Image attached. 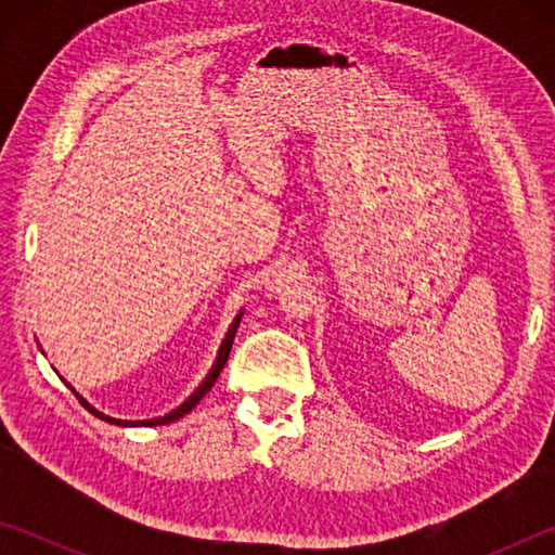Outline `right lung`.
Here are the masks:
<instances>
[{
  "mask_svg": "<svg viewBox=\"0 0 555 555\" xmlns=\"http://www.w3.org/2000/svg\"><path fill=\"white\" fill-rule=\"evenodd\" d=\"M240 321H242V313H237V318H234L232 321V325H230V331H228V335H224V340H222V345H220V352H218V357H215V364H212V370L208 372V377H205L203 382H201V387L195 389L191 397H188L181 406L178 409H173L171 413H166V416H158V418H149V421H119V418H112V416H105V413L102 411H98L95 406H90V403L80 397V393H75V397H78V401L82 403V406H86L92 416H98V418H102V421H107V424H115V426H164V424H171V421H178V418H183L188 411L191 409H195V403H198L205 393H208L210 389H212V384L218 382V377H220V372H222V367H224V362H228V357H230V350H232V343H234V335H237V325H240Z\"/></svg>",
  "mask_w": 555,
  "mask_h": 555,
  "instance_id": "obj_1",
  "label": "right lung"
}]
</instances>
